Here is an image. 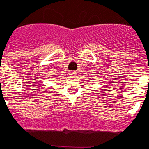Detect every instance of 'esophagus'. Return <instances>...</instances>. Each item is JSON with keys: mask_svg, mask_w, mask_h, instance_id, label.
Here are the masks:
<instances>
[{"mask_svg": "<svg viewBox=\"0 0 149 149\" xmlns=\"http://www.w3.org/2000/svg\"><path fill=\"white\" fill-rule=\"evenodd\" d=\"M70 77L73 78V77H76V76H77V72H70Z\"/></svg>", "mask_w": 149, "mask_h": 149, "instance_id": "34e87169", "label": "esophagus"}]
</instances>
